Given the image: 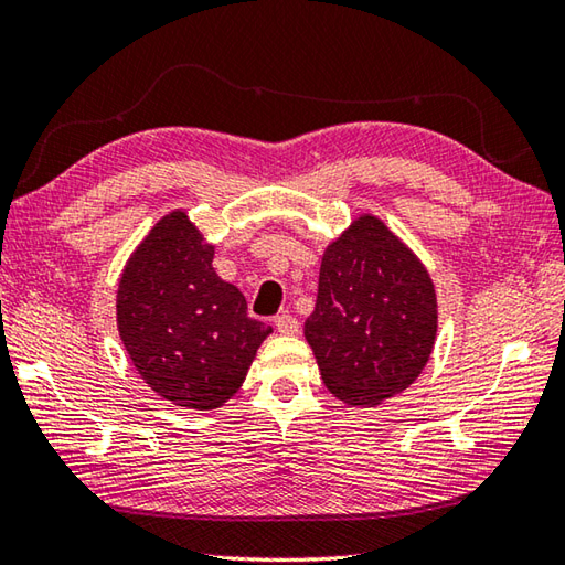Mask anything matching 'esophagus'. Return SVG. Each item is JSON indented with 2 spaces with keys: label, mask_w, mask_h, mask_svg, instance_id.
Masks as SVG:
<instances>
[{
  "label": "esophagus",
  "mask_w": 565,
  "mask_h": 565,
  "mask_svg": "<svg viewBox=\"0 0 565 565\" xmlns=\"http://www.w3.org/2000/svg\"><path fill=\"white\" fill-rule=\"evenodd\" d=\"M274 326L281 334H296L298 328H301V322H298V318H294L291 313H281L274 318Z\"/></svg>",
  "instance_id": "esophagus-1"
}]
</instances>
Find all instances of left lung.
Returning <instances> with one entry per match:
<instances>
[{"mask_svg":"<svg viewBox=\"0 0 565 565\" xmlns=\"http://www.w3.org/2000/svg\"><path fill=\"white\" fill-rule=\"evenodd\" d=\"M435 281L374 213H359L322 252L303 334L334 398L376 407L411 388L435 350Z\"/></svg>","mask_w":565,"mask_h":565,"instance_id":"obj_1","label":"left lung"}]
</instances>
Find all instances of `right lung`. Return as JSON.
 <instances>
[{
  "mask_svg": "<svg viewBox=\"0 0 565 565\" xmlns=\"http://www.w3.org/2000/svg\"><path fill=\"white\" fill-rule=\"evenodd\" d=\"M215 245L184 209L164 213L118 279L116 326L140 379L172 405L206 413L243 386L271 326L247 316L213 269Z\"/></svg>",
  "mask_w": 565,
  "mask_h": 565,
  "instance_id": "right-lung-1",
  "label": "right lung"
}]
</instances>
